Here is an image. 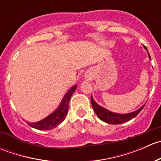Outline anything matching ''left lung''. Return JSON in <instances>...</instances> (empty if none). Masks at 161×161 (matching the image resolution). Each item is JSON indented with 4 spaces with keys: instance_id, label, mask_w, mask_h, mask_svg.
I'll list each match as a JSON object with an SVG mask.
<instances>
[{
    "instance_id": "obj_1",
    "label": "left lung",
    "mask_w": 161,
    "mask_h": 161,
    "mask_svg": "<svg viewBox=\"0 0 161 161\" xmlns=\"http://www.w3.org/2000/svg\"><path fill=\"white\" fill-rule=\"evenodd\" d=\"M145 49L147 50V49L146 47ZM148 56H149V58L151 59L150 55L149 53H148ZM91 103H92V108H93L95 113L97 114V117H98L101 121L111 125L121 124V123H124V122H126V121H130L131 119H132V118H134L135 117L137 116L138 114L142 111V110L143 109L144 107H145V104L142 105L140 108H139V109L136 110V111L131 112V113L118 114V113H114V112L108 111V110L106 109V108L100 106V105H99L98 103L93 100L92 97H91Z\"/></svg>"
}]
</instances>
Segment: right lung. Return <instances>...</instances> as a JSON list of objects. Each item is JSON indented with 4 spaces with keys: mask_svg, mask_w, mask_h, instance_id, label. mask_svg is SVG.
I'll return each mask as SVG.
<instances>
[{
    "mask_svg": "<svg viewBox=\"0 0 161 161\" xmlns=\"http://www.w3.org/2000/svg\"><path fill=\"white\" fill-rule=\"evenodd\" d=\"M76 88H77V85L73 86L64 96L58 108L47 117L43 118L41 121H37V122H27V124L31 127L36 129H39V130H50V129H53V128L57 127L58 125L61 124L65 119V117L69 111V100H70L72 94L75 91Z\"/></svg>",
    "mask_w": 161,
    "mask_h": 161,
    "instance_id": "1",
    "label": "right lung"
}]
</instances>
